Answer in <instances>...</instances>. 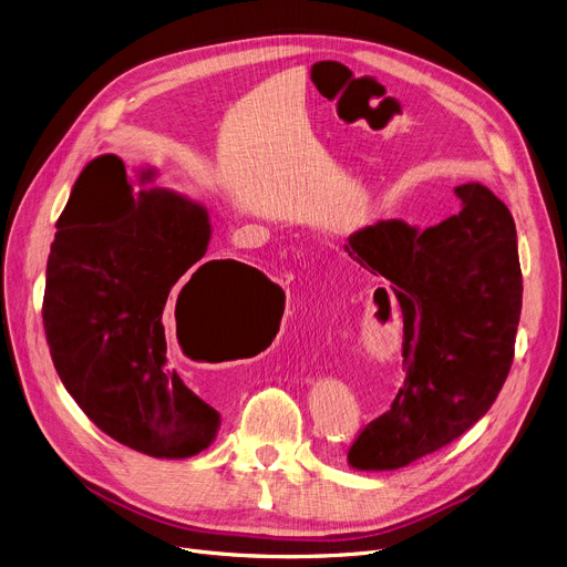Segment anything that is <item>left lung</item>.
Wrapping results in <instances>:
<instances>
[{"instance_id": "left-lung-1", "label": "left lung", "mask_w": 567, "mask_h": 567, "mask_svg": "<svg viewBox=\"0 0 567 567\" xmlns=\"http://www.w3.org/2000/svg\"><path fill=\"white\" fill-rule=\"evenodd\" d=\"M462 210L437 226L386 219L343 247L384 277L403 311V371L391 410L348 451L359 472H391L464 435L496 401L522 313V270L511 210L481 183L455 187ZM389 305L378 288L375 302Z\"/></svg>"}]
</instances>
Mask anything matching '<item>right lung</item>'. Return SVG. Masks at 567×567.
<instances>
[{
	"instance_id": "add662e5",
	"label": "right lung",
	"mask_w": 567,
	"mask_h": 567,
	"mask_svg": "<svg viewBox=\"0 0 567 567\" xmlns=\"http://www.w3.org/2000/svg\"><path fill=\"white\" fill-rule=\"evenodd\" d=\"M137 183L116 155L91 159L73 185L48 258L43 327L54 369L82 412L123 446L151 457L202 453L219 412L174 369L166 307L176 337L219 339L272 311L284 292L240 260H202L208 210L192 198ZM284 313V311H281Z\"/></svg>"
}]
</instances>
